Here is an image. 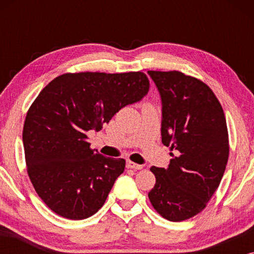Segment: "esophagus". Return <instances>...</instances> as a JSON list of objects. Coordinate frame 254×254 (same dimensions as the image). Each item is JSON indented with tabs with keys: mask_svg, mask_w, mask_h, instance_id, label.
I'll list each match as a JSON object with an SVG mask.
<instances>
[{
	"mask_svg": "<svg viewBox=\"0 0 254 254\" xmlns=\"http://www.w3.org/2000/svg\"><path fill=\"white\" fill-rule=\"evenodd\" d=\"M127 168L134 169V170H141V169H143V165L136 164V163H134V162H131V161H128L127 162Z\"/></svg>",
	"mask_w": 254,
	"mask_h": 254,
	"instance_id": "obj_1",
	"label": "esophagus"
}]
</instances>
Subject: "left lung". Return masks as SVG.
<instances>
[{"label":"left lung","instance_id":"left-lung-1","mask_svg":"<svg viewBox=\"0 0 254 254\" xmlns=\"http://www.w3.org/2000/svg\"><path fill=\"white\" fill-rule=\"evenodd\" d=\"M148 74L162 98V142L176 150L168 169L150 168L156 184L148 196L161 216L185 221L201 213L220 186L229 158L227 121L200 79L177 70Z\"/></svg>","mask_w":254,"mask_h":254}]
</instances>
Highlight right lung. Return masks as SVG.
Masks as SVG:
<instances>
[{
  "label": "right lung",
  "instance_id": "1",
  "mask_svg": "<svg viewBox=\"0 0 254 254\" xmlns=\"http://www.w3.org/2000/svg\"><path fill=\"white\" fill-rule=\"evenodd\" d=\"M148 91L142 71L67 72L41 90L27 111L23 143L27 175L51 210L84 220L103 207L126 161L92 150L86 133Z\"/></svg>",
  "mask_w": 254,
  "mask_h": 254
}]
</instances>
